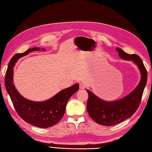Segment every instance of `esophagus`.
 <instances>
[{"mask_svg": "<svg viewBox=\"0 0 152 152\" xmlns=\"http://www.w3.org/2000/svg\"><path fill=\"white\" fill-rule=\"evenodd\" d=\"M79 87L80 89H84L86 87V86L84 83H79Z\"/></svg>", "mask_w": 152, "mask_h": 152, "instance_id": "34e87169", "label": "esophagus"}]
</instances>
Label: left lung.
I'll return each instance as SVG.
<instances>
[{"instance_id": "8db88e82", "label": "left lung", "mask_w": 152, "mask_h": 152, "mask_svg": "<svg viewBox=\"0 0 152 152\" xmlns=\"http://www.w3.org/2000/svg\"><path fill=\"white\" fill-rule=\"evenodd\" d=\"M118 56L123 59L132 61L138 66L141 80L138 85L126 97L114 102L101 99L87 89L89 98L87 110L94 121L103 126H110L130 118L138 108L147 82V71L141 58L136 54H127L120 48H116Z\"/></svg>"}]
</instances>
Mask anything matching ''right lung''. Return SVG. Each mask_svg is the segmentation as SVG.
<instances>
[{
	"label": "right lung",
	"mask_w": 152,
	"mask_h": 152,
	"mask_svg": "<svg viewBox=\"0 0 152 152\" xmlns=\"http://www.w3.org/2000/svg\"><path fill=\"white\" fill-rule=\"evenodd\" d=\"M40 49L39 48H31L23 53L15 54L11 58L6 73L5 86L14 107L23 120L35 127L48 128L55 125L62 118L68 101L79 89V86L75 84L59 92L48 100L41 102H33L23 97L13 84V68L20 58L26 56L30 52Z\"/></svg>",
	"instance_id": "right-lung-1"
}]
</instances>
